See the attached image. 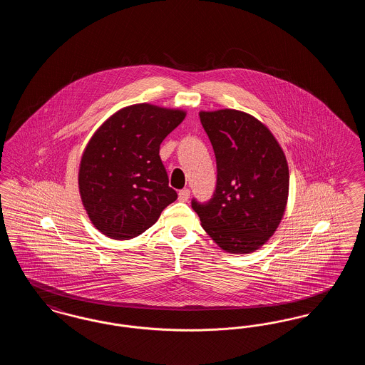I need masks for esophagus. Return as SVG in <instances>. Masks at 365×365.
I'll list each match as a JSON object with an SVG mask.
<instances>
[{"label":"esophagus","mask_w":365,"mask_h":365,"mask_svg":"<svg viewBox=\"0 0 365 365\" xmlns=\"http://www.w3.org/2000/svg\"><path fill=\"white\" fill-rule=\"evenodd\" d=\"M178 197H179V201H187L189 197H190V190L189 189H183V190L178 192Z\"/></svg>","instance_id":"esophagus-1"}]
</instances>
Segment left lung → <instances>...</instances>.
<instances>
[{
  "label": "left lung",
  "instance_id": "obj_1",
  "mask_svg": "<svg viewBox=\"0 0 365 365\" xmlns=\"http://www.w3.org/2000/svg\"><path fill=\"white\" fill-rule=\"evenodd\" d=\"M213 146L216 189L191 200L209 237L228 253H252L272 237L289 195V167L278 140L252 115L235 109L200 112Z\"/></svg>",
  "mask_w": 365,
  "mask_h": 365
}]
</instances>
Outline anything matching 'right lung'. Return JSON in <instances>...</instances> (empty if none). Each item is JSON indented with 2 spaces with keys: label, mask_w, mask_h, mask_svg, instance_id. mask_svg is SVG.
<instances>
[{
  "label": "right lung",
  "mask_w": 365,
  "mask_h": 365,
  "mask_svg": "<svg viewBox=\"0 0 365 365\" xmlns=\"http://www.w3.org/2000/svg\"><path fill=\"white\" fill-rule=\"evenodd\" d=\"M186 112L137 104L96 131L79 167V191L94 227L113 240L138 237L178 198L168 186L160 145Z\"/></svg>",
  "instance_id": "add662e5"
}]
</instances>
